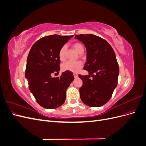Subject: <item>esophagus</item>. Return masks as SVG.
<instances>
[{"mask_svg": "<svg viewBox=\"0 0 146 146\" xmlns=\"http://www.w3.org/2000/svg\"><path fill=\"white\" fill-rule=\"evenodd\" d=\"M73 75H74V78H77V77H78V75H77V73H76V72H74V73H73Z\"/></svg>", "mask_w": 146, "mask_h": 146, "instance_id": "1", "label": "esophagus"}]
</instances>
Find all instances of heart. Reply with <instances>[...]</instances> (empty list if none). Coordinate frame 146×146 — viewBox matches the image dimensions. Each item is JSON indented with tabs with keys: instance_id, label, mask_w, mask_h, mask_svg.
<instances>
[{
	"instance_id": "b5f03b06",
	"label": "heart",
	"mask_w": 146,
	"mask_h": 146,
	"mask_svg": "<svg viewBox=\"0 0 146 146\" xmlns=\"http://www.w3.org/2000/svg\"><path fill=\"white\" fill-rule=\"evenodd\" d=\"M72 47L79 54H82L84 51L83 46L80 42H75L72 44ZM67 47L66 45L61 47L58 53V58L61 61H63L65 59L66 52ZM82 66V63L80 61H66L62 65V69L70 72H77Z\"/></svg>"
}]
</instances>
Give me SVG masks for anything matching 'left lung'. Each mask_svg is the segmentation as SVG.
<instances>
[{"mask_svg":"<svg viewBox=\"0 0 146 146\" xmlns=\"http://www.w3.org/2000/svg\"><path fill=\"white\" fill-rule=\"evenodd\" d=\"M75 38L86 48L83 69L90 72L88 76L78 75L83 81L79 90L81 100L90 107H101L111 99L117 85L119 69L115 53L107 41L96 35L81 34Z\"/></svg>","mask_w":146,"mask_h":146,"instance_id":"obj_1","label":"left lung"}]
</instances>
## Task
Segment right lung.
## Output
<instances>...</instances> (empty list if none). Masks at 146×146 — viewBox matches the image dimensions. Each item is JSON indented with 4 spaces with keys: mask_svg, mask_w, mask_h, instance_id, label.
I'll return each instance as SVG.
<instances>
[{
    "mask_svg": "<svg viewBox=\"0 0 146 146\" xmlns=\"http://www.w3.org/2000/svg\"><path fill=\"white\" fill-rule=\"evenodd\" d=\"M72 36L53 35L42 37L34 43L29 52L25 76L30 91L44 108L54 109L62 105L66 90L74 79L73 74L67 70L60 77L51 76L52 74L59 73L58 51Z\"/></svg>",
    "mask_w": 146,
    "mask_h": 146,
    "instance_id": "1",
    "label": "right lung"
}]
</instances>
